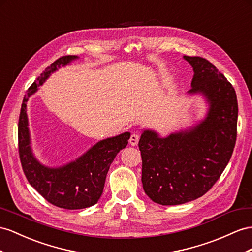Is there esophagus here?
<instances>
[{
	"instance_id": "1",
	"label": "esophagus",
	"mask_w": 252,
	"mask_h": 252,
	"mask_svg": "<svg viewBox=\"0 0 252 252\" xmlns=\"http://www.w3.org/2000/svg\"><path fill=\"white\" fill-rule=\"evenodd\" d=\"M138 140H139V135L138 134H132L131 137H130V144L131 146H137L138 144Z\"/></svg>"
}]
</instances>
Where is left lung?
<instances>
[{"label":"left lung","mask_w":252,"mask_h":252,"mask_svg":"<svg viewBox=\"0 0 252 252\" xmlns=\"http://www.w3.org/2000/svg\"><path fill=\"white\" fill-rule=\"evenodd\" d=\"M183 59L193 70L189 94L203 95L209 111L198 125L167 137L152 130L141 133L143 188L162 205L183 204L209 191L228 165L236 141L238 105L233 86L203 57Z\"/></svg>","instance_id":"8db88e82"}]
</instances>
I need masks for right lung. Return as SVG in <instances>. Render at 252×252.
<instances>
[{
	"label": "right lung",
	"mask_w": 252,
	"mask_h": 252,
	"mask_svg": "<svg viewBox=\"0 0 252 252\" xmlns=\"http://www.w3.org/2000/svg\"><path fill=\"white\" fill-rule=\"evenodd\" d=\"M77 59L75 55L62 56L38 76L24 95L18 125L19 156L28 181L48 202L67 210L85 209L98 202L109 166L131 136V133L125 132L100 140L79 158L56 168L42 165L35 158L31 147L27 103L51 73Z\"/></svg>",
	"instance_id": "right-lung-1"
}]
</instances>
